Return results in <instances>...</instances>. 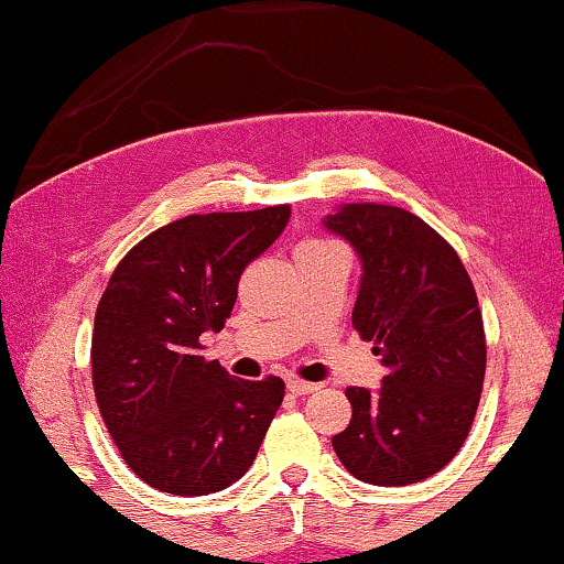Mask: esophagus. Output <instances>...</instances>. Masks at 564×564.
Returning <instances> with one entry per match:
<instances>
[{
    "instance_id": "obj_1",
    "label": "esophagus",
    "mask_w": 564,
    "mask_h": 564,
    "mask_svg": "<svg viewBox=\"0 0 564 564\" xmlns=\"http://www.w3.org/2000/svg\"><path fill=\"white\" fill-rule=\"evenodd\" d=\"M286 387L291 394H310L321 390V384H315V381H302V379H289Z\"/></svg>"
}]
</instances>
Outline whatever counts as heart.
Masks as SVG:
<instances>
[{"mask_svg":"<svg viewBox=\"0 0 564 564\" xmlns=\"http://www.w3.org/2000/svg\"><path fill=\"white\" fill-rule=\"evenodd\" d=\"M328 246H339V243L328 241V238H307L300 249H328Z\"/></svg>","mask_w":564,"mask_h":564,"instance_id":"b5f03b06","label":"heart"}]
</instances>
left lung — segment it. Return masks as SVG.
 I'll return each mask as SVG.
<instances>
[{"mask_svg": "<svg viewBox=\"0 0 564 564\" xmlns=\"http://www.w3.org/2000/svg\"><path fill=\"white\" fill-rule=\"evenodd\" d=\"M326 228L360 254L352 328L387 368L377 394L347 387L352 419L334 451L364 482H419L462 451L480 405L488 347L475 286L456 249L400 206L347 204Z\"/></svg>", "mask_w": 564, "mask_h": 564, "instance_id": "left-lung-1", "label": "left lung"}]
</instances>
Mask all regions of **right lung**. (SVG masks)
<instances>
[{
  "label": "right lung",
  "mask_w": 564,
  "mask_h": 564,
  "mask_svg": "<svg viewBox=\"0 0 564 564\" xmlns=\"http://www.w3.org/2000/svg\"><path fill=\"white\" fill-rule=\"evenodd\" d=\"M289 215V204L187 215L116 264L95 313L93 387L121 458L151 488L217 494L254 464L286 384L232 379L200 355V336L223 332L246 264Z\"/></svg>",
  "instance_id": "right-lung-1"
}]
</instances>
